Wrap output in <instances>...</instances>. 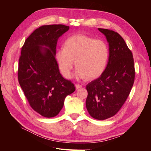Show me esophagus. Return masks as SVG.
Instances as JSON below:
<instances>
[{
    "label": "esophagus",
    "instance_id": "esophagus-1",
    "mask_svg": "<svg viewBox=\"0 0 151 151\" xmlns=\"http://www.w3.org/2000/svg\"><path fill=\"white\" fill-rule=\"evenodd\" d=\"M83 88V86L82 85H80V84H76V89H81Z\"/></svg>",
    "mask_w": 151,
    "mask_h": 151
}]
</instances>
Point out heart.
Wrapping results in <instances>:
<instances>
[{"instance_id": "1", "label": "heart", "mask_w": 151, "mask_h": 151, "mask_svg": "<svg viewBox=\"0 0 151 151\" xmlns=\"http://www.w3.org/2000/svg\"><path fill=\"white\" fill-rule=\"evenodd\" d=\"M109 49L106 42L95 40L83 34H77L68 38L64 48H58L55 58L62 75L67 79L72 76L74 62L77 67L75 76L77 79H96L106 68Z\"/></svg>"}]
</instances>
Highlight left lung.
Returning <instances> with one entry per match:
<instances>
[{
	"mask_svg": "<svg viewBox=\"0 0 151 151\" xmlns=\"http://www.w3.org/2000/svg\"><path fill=\"white\" fill-rule=\"evenodd\" d=\"M98 29L108 42V61L101 76L86 86V105L91 116L101 120L116 115L125 103L134 83L135 67L133 55L122 36L110 29Z\"/></svg>",
	"mask_w": 151,
	"mask_h": 151,
	"instance_id": "left-lung-1",
	"label": "left lung"
}]
</instances>
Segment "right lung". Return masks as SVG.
Wrapping results in <instances>:
<instances>
[{"label": "right lung", "mask_w": 151, "mask_h": 151, "mask_svg": "<svg viewBox=\"0 0 151 151\" xmlns=\"http://www.w3.org/2000/svg\"><path fill=\"white\" fill-rule=\"evenodd\" d=\"M68 29L63 24L40 26L21 48L19 83L32 109L47 118L57 116L65 97L75 91L74 84L60 74L55 58L57 40Z\"/></svg>", "instance_id": "right-lung-1"}]
</instances>
